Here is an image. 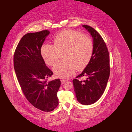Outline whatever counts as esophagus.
<instances>
[{
  "mask_svg": "<svg viewBox=\"0 0 132 132\" xmlns=\"http://www.w3.org/2000/svg\"><path fill=\"white\" fill-rule=\"evenodd\" d=\"M60 81H61V84H64V83H65V82H66V80H65V79H61L60 80Z\"/></svg>",
  "mask_w": 132,
  "mask_h": 132,
  "instance_id": "esophagus-1",
  "label": "esophagus"
}]
</instances>
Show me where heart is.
I'll use <instances>...</instances> for the list:
<instances>
[{"label": "heart", "mask_w": 132, "mask_h": 132, "mask_svg": "<svg viewBox=\"0 0 132 132\" xmlns=\"http://www.w3.org/2000/svg\"><path fill=\"white\" fill-rule=\"evenodd\" d=\"M94 44L92 38L75 30H65L57 34L54 44H45L41 53L46 63L55 66L64 53L65 61L53 68L57 78H71L75 70H82L89 64L93 56Z\"/></svg>", "instance_id": "obj_1"}]
</instances>
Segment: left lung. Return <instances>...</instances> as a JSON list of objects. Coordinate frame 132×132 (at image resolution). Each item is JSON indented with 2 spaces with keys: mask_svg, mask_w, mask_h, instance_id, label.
Listing matches in <instances>:
<instances>
[{
  "mask_svg": "<svg viewBox=\"0 0 132 132\" xmlns=\"http://www.w3.org/2000/svg\"><path fill=\"white\" fill-rule=\"evenodd\" d=\"M82 26L93 38L94 51L88 65L73 82L78 102L83 105H90L97 101L105 91L110 73V57L106 44L100 34L90 26ZM84 76L86 80H78Z\"/></svg>",
  "mask_w": 132,
  "mask_h": 132,
  "instance_id": "left-lung-1",
  "label": "left lung"
}]
</instances>
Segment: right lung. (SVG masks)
<instances>
[{
	"label": "right lung",
	"instance_id": "right-lung-1",
	"mask_svg": "<svg viewBox=\"0 0 132 132\" xmlns=\"http://www.w3.org/2000/svg\"><path fill=\"white\" fill-rule=\"evenodd\" d=\"M50 31L27 33L22 37L14 54V67L22 91L31 104L44 112L58 105L60 79L47 82L53 72L45 65L40 49Z\"/></svg>",
	"mask_w": 132,
	"mask_h": 132
}]
</instances>
